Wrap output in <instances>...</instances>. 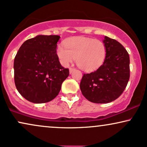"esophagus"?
I'll return each instance as SVG.
<instances>
[{"label":"esophagus","mask_w":147,"mask_h":147,"mask_svg":"<svg viewBox=\"0 0 147 147\" xmlns=\"http://www.w3.org/2000/svg\"><path fill=\"white\" fill-rule=\"evenodd\" d=\"M75 69H76L75 68H74V67H70V68H69V72H70V74L72 73V71H73L75 70Z\"/></svg>","instance_id":"34e87169"}]
</instances>
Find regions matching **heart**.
<instances>
[{
  "instance_id": "b5f03b06",
  "label": "heart",
  "mask_w": 147,
  "mask_h": 147,
  "mask_svg": "<svg viewBox=\"0 0 147 147\" xmlns=\"http://www.w3.org/2000/svg\"><path fill=\"white\" fill-rule=\"evenodd\" d=\"M57 55L63 66H68L74 59L79 68L90 71L98 69L106 57V47L102 41L82 37H74L57 46Z\"/></svg>"
}]
</instances>
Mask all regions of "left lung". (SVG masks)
Instances as JSON below:
<instances>
[{"instance_id":"left-lung-1","label":"left lung","mask_w":147,"mask_h":147,"mask_svg":"<svg viewBox=\"0 0 147 147\" xmlns=\"http://www.w3.org/2000/svg\"><path fill=\"white\" fill-rule=\"evenodd\" d=\"M106 57L95 71L84 74L80 90L88 101L106 104L115 101L125 89L130 76L129 56L125 48L115 39L104 37Z\"/></svg>"}]
</instances>
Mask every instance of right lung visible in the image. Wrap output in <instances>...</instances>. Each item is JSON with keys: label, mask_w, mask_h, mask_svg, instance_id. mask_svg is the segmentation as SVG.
<instances>
[{"label": "right lung", "mask_w": 147, "mask_h": 147, "mask_svg": "<svg viewBox=\"0 0 147 147\" xmlns=\"http://www.w3.org/2000/svg\"><path fill=\"white\" fill-rule=\"evenodd\" d=\"M59 35H37L23 43L14 59V81L20 95L30 102L41 104L59 95L69 75L57 55Z\"/></svg>", "instance_id": "add662e5"}]
</instances>
